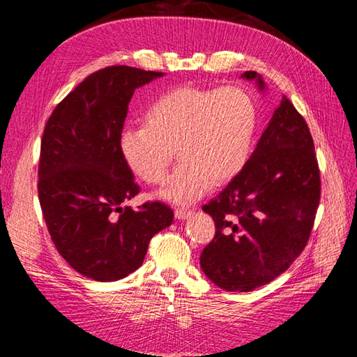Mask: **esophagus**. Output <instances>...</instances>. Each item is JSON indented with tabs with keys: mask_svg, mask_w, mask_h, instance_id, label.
<instances>
[{
	"mask_svg": "<svg viewBox=\"0 0 357 357\" xmlns=\"http://www.w3.org/2000/svg\"><path fill=\"white\" fill-rule=\"evenodd\" d=\"M192 215H193L192 210H185V208H176V210H174V216H176V219H179V221L190 218Z\"/></svg>",
	"mask_w": 357,
	"mask_h": 357,
	"instance_id": "34e87169",
	"label": "esophagus"
}]
</instances>
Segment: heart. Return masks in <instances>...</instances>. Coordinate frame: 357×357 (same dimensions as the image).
Returning <instances> with one entry per match:
<instances>
[{"label":"heart","instance_id":"b5f03b06","mask_svg":"<svg viewBox=\"0 0 357 357\" xmlns=\"http://www.w3.org/2000/svg\"><path fill=\"white\" fill-rule=\"evenodd\" d=\"M142 124L119 136L127 167L144 183L161 185L174 150L181 165L161 196L190 204L211 185L230 183L244 169L252 153L257 109L253 96L238 86H178L147 105Z\"/></svg>","mask_w":357,"mask_h":357}]
</instances>
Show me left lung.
I'll return each mask as SVG.
<instances>
[{"label":"left lung","instance_id":"8db88e82","mask_svg":"<svg viewBox=\"0 0 357 357\" xmlns=\"http://www.w3.org/2000/svg\"><path fill=\"white\" fill-rule=\"evenodd\" d=\"M242 78L265 90L256 72ZM319 199L312 133L284 96L244 169L202 207L216 225L201 253L202 271L227 291H252L271 282L305 248Z\"/></svg>","mask_w":357,"mask_h":357}]
</instances>
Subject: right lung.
Returning <instances> with one entry per match:
<instances>
[{"instance_id":"1","label":"right lung","mask_w":357,"mask_h":357,"mask_svg":"<svg viewBox=\"0 0 357 357\" xmlns=\"http://www.w3.org/2000/svg\"><path fill=\"white\" fill-rule=\"evenodd\" d=\"M161 77L105 67L72 90L44 127L38 196L45 225L70 267L100 282L139 268L150 239L173 222L162 202L123 207L141 190L119 151L128 102L136 89Z\"/></svg>"}]
</instances>
